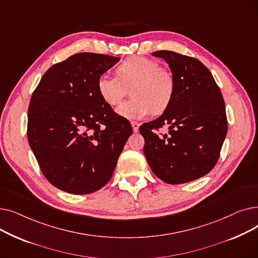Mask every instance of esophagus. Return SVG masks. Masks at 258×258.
<instances>
[{
  "mask_svg": "<svg viewBox=\"0 0 258 258\" xmlns=\"http://www.w3.org/2000/svg\"><path fill=\"white\" fill-rule=\"evenodd\" d=\"M132 126H133V131H134V133H137V132L139 131V126H140V124L138 123V122H135V121H133V122H132Z\"/></svg>",
  "mask_w": 258,
  "mask_h": 258,
  "instance_id": "1",
  "label": "esophagus"
}]
</instances>
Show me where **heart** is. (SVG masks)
Wrapping results in <instances>:
<instances>
[{
  "label": "heart",
  "mask_w": 258,
  "mask_h": 258,
  "mask_svg": "<svg viewBox=\"0 0 258 258\" xmlns=\"http://www.w3.org/2000/svg\"><path fill=\"white\" fill-rule=\"evenodd\" d=\"M117 75L102 74L97 80L101 99L108 105H117L132 92V99L117 108L118 115L126 119H141L164 112L171 102L174 83L171 75L150 58L133 56L117 68Z\"/></svg>",
  "instance_id": "heart-1"
}]
</instances>
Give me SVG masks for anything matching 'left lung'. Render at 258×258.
<instances>
[{"instance_id": "left-lung-1", "label": "left lung", "mask_w": 258, "mask_h": 258, "mask_svg": "<svg viewBox=\"0 0 258 258\" xmlns=\"http://www.w3.org/2000/svg\"><path fill=\"white\" fill-rule=\"evenodd\" d=\"M169 66L174 83L170 104L159 118L139 127L144 155L159 179L183 184L204 177L216 164L227 135L228 122L220 88L197 58L177 52L153 53ZM168 125V134L155 132Z\"/></svg>"}]
</instances>
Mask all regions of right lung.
<instances>
[{
  "mask_svg": "<svg viewBox=\"0 0 258 258\" xmlns=\"http://www.w3.org/2000/svg\"><path fill=\"white\" fill-rule=\"evenodd\" d=\"M120 60L77 53L52 66L40 79L28 108L29 145L45 178L72 195L99 190L112 178L133 133L97 90L100 75Z\"/></svg>",
  "mask_w": 258,
  "mask_h": 258,
  "instance_id": "right-lung-1",
  "label": "right lung"
}]
</instances>
